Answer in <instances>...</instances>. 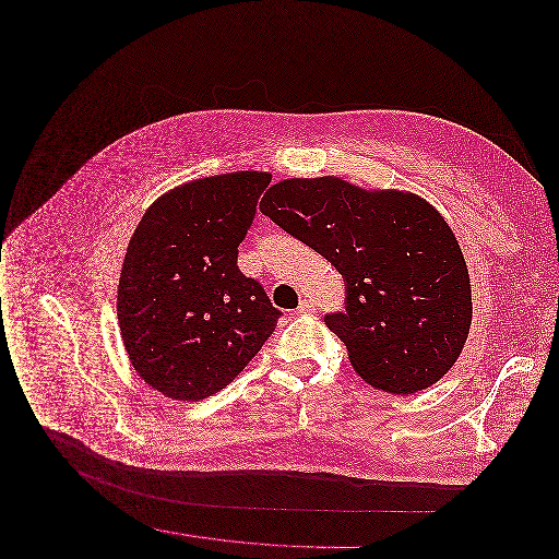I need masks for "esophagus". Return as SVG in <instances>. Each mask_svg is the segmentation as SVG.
Instances as JSON below:
<instances>
[{
	"mask_svg": "<svg viewBox=\"0 0 559 559\" xmlns=\"http://www.w3.org/2000/svg\"><path fill=\"white\" fill-rule=\"evenodd\" d=\"M314 310H317V304H314L312 299H301L295 312H297V314H310V312H314Z\"/></svg>",
	"mask_w": 559,
	"mask_h": 559,
	"instance_id": "34e87169",
	"label": "esophagus"
}]
</instances>
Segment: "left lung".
I'll return each instance as SVG.
<instances>
[{
  "label": "left lung",
  "instance_id": "1",
  "mask_svg": "<svg viewBox=\"0 0 559 559\" xmlns=\"http://www.w3.org/2000/svg\"><path fill=\"white\" fill-rule=\"evenodd\" d=\"M260 210L344 276L346 310L324 324L372 388L415 394L444 377L465 346L472 287L451 226L413 192L292 178Z\"/></svg>",
  "mask_w": 559,
  "mask_h": 559
}]
</instances>
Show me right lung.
Wrapping results in <instances>:
<instances>
[{
	"label": "right lung",
	"instance_id": "obj_1",
	"mask_svg": "<svg viewBox=\"0 0 559 559\" xmlns=\"http://www.w3.org/2000/svg\"><path fill=\"white\" fill-rule=\"evenodd\" d=\"M270 180L235 171L188 182L157 199L133 233L117 317L133 369L167 399L224 390L283 314L237 264Z\"/></svg>",
	"mask_w": 559,
	"mask_h": 559
}]
</instances>
